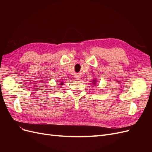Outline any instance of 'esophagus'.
<instances>
[{
	"label": "esophagus",
	"mask_w": 152,
	"mask_h": 152,
	"mask_svg": "<svg viewBox=\"0 0 152 152\" xmlns=\"http://www.w3.org/2000/svg\"><path fill=\"white\" fill-rule=\"evenodd\" d=\"M76 80H79V78H77V77H76Z\"/></svg>",
	"instance_id": "esophagus-1"
}]
</instances>
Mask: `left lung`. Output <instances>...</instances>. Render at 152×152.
Here are the masks:
<instances>
[{
	"mask_svg": "<svg viewBox=\"0 0 152 152\" xmlns=\"http://www.w3.org/2000/svg\"><path fill=\"white\" fill-rule=\"evenodd\" d=\"M96 80H93V84H96Z\"/></svg>",
	"mask_w": 152,
	"mask_h": 152,
	"instance_id": "obj_1",
	"label": "left lung"
}]
</instances>
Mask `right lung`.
I'll return each instance as SVG.
<instances>
[{
  "instance_id": "1",
  "label": "right lung",
  "mask_w": 152,
  "mask_h": 152,
  "mask_svg": "<svg viewBox=\"0 0 152 152\" xmlns=\"http://www.w3.org/2000/svg\"><path fill=\"white\" fill-rule=\"evenodd\" d=\"M60 85H63V82H61V83H60Z\"/></svg>"
}]
</instances>
